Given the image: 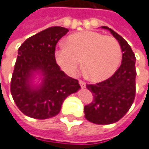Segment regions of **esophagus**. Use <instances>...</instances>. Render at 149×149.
<instances>
[{"label": "esophagus", "mask_w": 149, "mask_h": 149, "mask_svg": "<svg viewBox=\"0 0 149 149\" xmlns=\"http://www.w3.org/2000/svg\"><path fill=\"white\" fill-rule=\"evenodd\" d=\"M79 83H80V85L82 87V88H84L86 86V83L83 81H79Z\"/></svg>", "instance_id": "obj_1"}]
</instances>
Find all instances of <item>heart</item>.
<instances>
[{
    "instance_id": "1",
    "label": "heart",
    "mask_w": 149,
    "mask_h": 149,
    "mask_svg": "<svg viewBox=\"0 0 149 149\" xmlns=\"http://www.w3.org/2000/svg\"><path fill=\"white\" fill-rule=\"evenodd\" d=\"M56 61L69 75L83 70L90 80L103 81L119 68L122 52L115 38L96 31H82L70 35L67 45H60L54 53Z\"/></svg>"
}]
</instances>
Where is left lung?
<instances>
[{
  "mask_svg": "<svg viewBox=\"0 0 149 149\" xmlns=\"http://www.w3.org/2000/svg\"><path fill=\"white\" fill-rule=\"evenodd\" d=\"M118 40L122 60L120 67L109 79L96 84H86L93 99L84 107L85 118L95 124H111L123 117L135 97V56L128 42L113 29L103 26Z\"/></svg>",
  "mask_w": 149,
  "mask_h": 149,
  "instance_id": "1",
  "label": "left lung"
}]
</instances>
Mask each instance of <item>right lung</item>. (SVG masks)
Segmentation results:
<instances>
[{
  "label": "right lung",
  "instance_id": "obj_1",
  "mask_svg": "<svg viewBox=\"0 0 149 149\" xmlns=\"http://www.w3.org/2000/svg\"><path fill=\"white\" fill-rule=\"evenodd\" d=\"M68 31L52 27L31 36L18 49L11 81V93L20 111L30 118L45 120L56 116L64 100L81 89L78 80L60 69L54 57L58 40ZM39 76L41 82L35 85Z\"/></svg>",
  "mask_w": 149,
  "mask_h": 149
}]
</instances>
